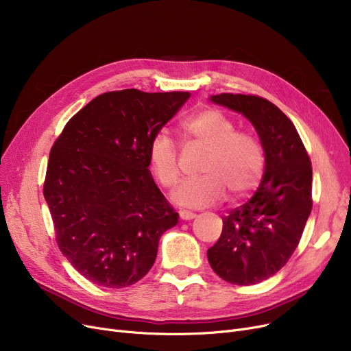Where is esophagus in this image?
I'll use <instances>...</instances> for the list:
<instances>
[{
    "mask_svg": "<svg viewBox=\"0 0 351 351\" xmlns=\"http://www.w3.org/2000/svg\"><path fill=\"white\" fill-rule=\"evenodd\" d=\"M179 216H180V219H183V220H192V219L196 217V213L189 212V210H180V212H179Z\"/></svg>",
    "mask_w": 351,
    "mask_h": 351,
    "instance_id": "1",
    "label": "esophagus"
}]
</instances>
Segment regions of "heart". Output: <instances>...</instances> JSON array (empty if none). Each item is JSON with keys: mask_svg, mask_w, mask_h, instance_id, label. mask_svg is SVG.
Masks as SVG:
<instances>
[{"mask_svg": "<svg viewBox=\"0 0 351 351\" xmlns=\"http://www.w3.org/2000/svg\"><path fill=\"white\" fill-rule=\"evenodd\" d=\"M188 143L202 146L206 154L196 179H189L173 192L172 199L185 208H205L223 199L229 191L233 199L252 193L263 178L265 151L256 136L237 132L232 119L217 109H202L179 123ZM147 163L163 188L179 180L178 146L163 131L155 134L147 147Z\"/></svg>", "mask_w": 351, "mask_h": 351, "instance_id": "b5f03b06", "label": "heart"}]
</instances>
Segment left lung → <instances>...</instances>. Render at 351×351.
Returning a JSON list of instances; mask_svg holds the SVG:
<instances>
[{"instance_id": "left-lung-1", "label": "left lung", "mask_w": 351, "mask_h": 351, "mask_svg": "<svg viewBox=\"0 0 351 351\" xmlns=\"http://www.w3.org/2000/svg\"><path fill=\"white\" fill-rule=\"evenodd\" d=\"M210 101L246 117L265 151L259 189L223 217L222 234L208 250L219 278L250 286L278 273L300 242L313 208L311 162L293 122L270 101L242 94Z\"/></svg>"}]
</instances>
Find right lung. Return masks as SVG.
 Wrapping results in <instances>:
<instances>
[{"label":"right lung","mask_w":351,"mask_h":351,"mask_svg":"<svg viewBox=\"0 0 351 351\" xmlns=\"http://www.w3.org/2000/svg\"><path fill=\"white\" fill-rule=\"evenodd\" d=\"M189 92H105L65 125L49 152L44 197L55 239L85 279L121 289L155 263L179 215L149 172L147 147Z\"/></svg>","instance_id":"right-lung-1"}]
</instances>
